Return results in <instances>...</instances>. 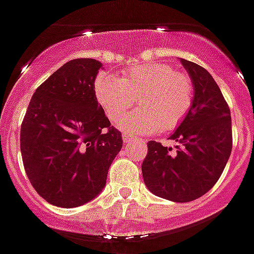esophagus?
Wrapping results in <instances>:
<instances>
[{
	"instance_id": "34e87169",
	"label": "esophagus",
	"mask_w": 254,
	"mask_h": 254,
	"mask_svg": "<svg viewBox=\"0 0 254 254\" xmlns=\"http://www.w3.org/2000/svg\"><path fill=\"white\" fill-rule=\"evenodd\" d=\"M131 135L130 134H127V133H123V140H124V143H129L131 140Z\"/></svg>"
}]
</instances>
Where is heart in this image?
Wrapping results in <instances>:
<instances>
[{
	"instance_id": "b5f03b06",
	"label": "heart",
	"mask_w": 254,
	"mask_h": 254,
	"mask_svg": "<svg viewBox=\"0 0 254 254\" xmlns=\"http://www.w3.org/2000/svg\"><path fill=\"white\" fill-rule=\"evenodd\" d=\"M193 82L189 74L177 72L168 63H150L127 69L121 78L101 74L95 81V94L112 123H119L134 107L140 110L124 120V130L150 134L176 129L193 103Z\"/></svg>"
}]
</instances>
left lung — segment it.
<instances>
[{"instance_id":"left-lung-1","label":"left lung","mask_w":254,"mask_h":254,"mask_svg":"<svg viewBox=\"0 0 254 254\" xmlns=\"http://www.w3.org/2000/svg\"><path fill=\"white\" fill-rule=\"evenodd\" d=\"M193 82L192 107L170 135L176 152L160 142L147 143L142 163L146 186L159 197L187 203L216 185L231 155V112L214 78L201 65L180 59Z\"/></svg>"}]
</instances>
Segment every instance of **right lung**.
<instances>
[{
    "mask_svg": "<svg viewBox=\"0 0 254 254\" xmlns=\"http://www.w3.org/2000/svg\"><path fill=\"white\" fill-rule=\"evenodd\" d=\"M101 62H67L32 95L20 127V151L29 182L48 203L73 208L103 190L123 137L97 101Z\"/></svg>",
    "mask_w": 254,
    "mask_h": 254,
    "instance_id": "obj_1",
    "label": "right lung"
}]
</instances>
